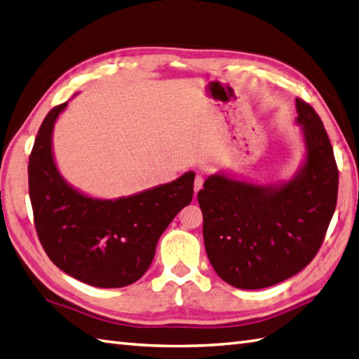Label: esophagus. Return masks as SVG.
Returning <instances> with one entry per match:
<instances>
[{
	"label": "esophagus",
	"mask_w": 359,
	"mask_h": 359,
	"mask_svg": "<svg viewBox=\"0 0 359 359\" xmlns=\"http://www.w3.org/2000/svg\"><path fill=\"white\" fill-rule=\"evenodd\" d=\"M202 187H203V177L202 176H197L194 179V196L198 193L200 189H202Z\"/></svg>",
	"instance_id": "1"
}]
</instances>
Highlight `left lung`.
I'll return each instance as SVG.
<instances>
[{
  "label": "left lung",
  "mask_w": 359,
  "mask_h": 359,
  "mask_svg": "<svg viewBox=\"0 0 359 359\" xmlns=\"http://www.w3.org/2000/svg\"><path fill=\"white\" fill-rule=\"evenodd\" d=\"M304 156L294 176L260 185L219 171L197 200L214 271L238 289H263L294 277L318 252L335 212L338 168L320 116L295 99Z\"/></svg>",
  "instance_id": "8db88e82"
}]
</instances>
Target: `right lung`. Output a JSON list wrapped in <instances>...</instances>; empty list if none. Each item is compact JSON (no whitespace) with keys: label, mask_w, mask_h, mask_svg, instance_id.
Returning a JSON list of instances; mask_svg holds the SVG:
<instances>
[{"label":"right lung","mask_w":359,"mask_h":359,"mask_svg":"<svg viewBox=\"0 0 359 359\" xmlns=\"http://www.w3.org/2000/svg\"><path fill=\"white\" fill-rule=\"evenodd\" d=\"M69 102L41 123L29 159V194L41 245L57 268L95 287H123L151 264L163 231L194 194V171L140 193L97 198L72 187L53 156V128Z\"/></svg>","instance_id":"obj_1"}]
</instances>
